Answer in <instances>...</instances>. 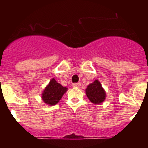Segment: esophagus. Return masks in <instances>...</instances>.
Wrapping results in <instances>:
<instances>
[{
	"label": "esophagus",
	"instance_id": "obj_1",
	"mask_svg": "<svg viewBox=\"0 0 148 148\" xmlns=\"http://www.w3.org/2000/svg\"><path fill=\"white\" fill-rule=\"evenodd\" d=\"M81 84L80 83H75L73 84V87H80Z\"/></svg>",
	"mask_w": 148,
	"mask_h": 148
}]
</instances>
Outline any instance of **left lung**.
<instances>
[{
  "instance_id": "obj_1",
  "label": "left lung",
  "mask_w": 148,
  "mask_h": 148,
  "mask_svg": "<svg viewBox=\"0 0 148 148\" xmlns=\"http://www.w3.org/2000/svg\"><path fill=\"white\" fill-rule=\"evenodd\" d=\"M86 95L90 101L95 104L102 103L106 97L105 91L98 80H95L93 83L89 84L86 89Z\"/></svg>"
}]
</instances>
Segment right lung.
<instances>
[{
	"mask_svg": "<svg viewBox=\"0 0 148 148\" xmlns=\"http://www.w3.org/2000/svg\"><path fill=\"white\" fill-rule=\"evenodd\" d=\"M66 90V87H63L55 80V78H53L43 92V101L49 105H55L61 100Z\"/></svg>",
	"mask_w": 148,
	"mask_h": 148,
	"instance_id": "add662e5",
	"label": "right lung"
}]
</instances>
